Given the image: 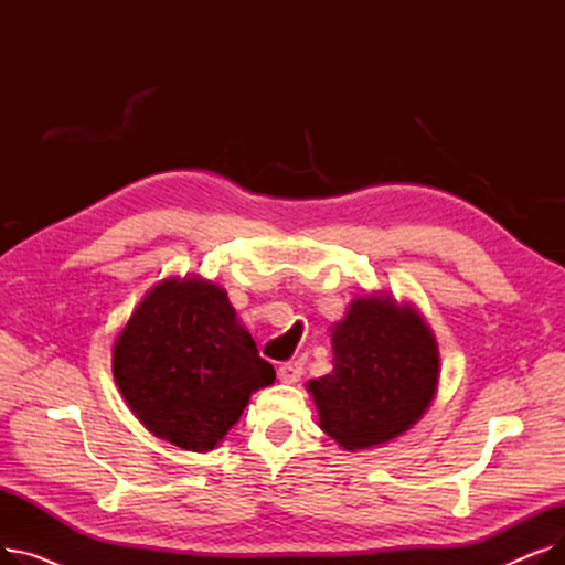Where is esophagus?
I'll use <instances>...</instances> for the list:
<instances>
[{"label": "esophagus", "instance_id": "34e87169", "mask_svg": "<svg viewBox=\"0 0 565 565\" xmlns=\"http://www.w3.org/2000/svg\"><path fill=\"white\" fill-rule=\"evenodd\" d=\"M302 373H305L302 362H286V364L279 366V380H281V382H288V384L298 382V380L302 377Z\"/></svg>", "mask_w": 565, "mask_h": 565}]
</instances>
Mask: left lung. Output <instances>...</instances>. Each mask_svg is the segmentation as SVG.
Wrapping results in <instances>:
<instances>
[{
    "mask_svg": "<svg viewBox=\"0 0 565 565\" xmlns=\"http://www.w3.org/2000/svg\"><path fill=\"white\" fill-rule=\"evenodd\" d=\"M334 371L309 382L320 428L343 449L384 444L422 419L439 375L424 318L390 298L354 300L334 328Z\"/></svg>",
    "mask_w": 565,
    "mask_h": 565,
    "instance_id": "1",
    "label": "left lung"
}]
</instances>
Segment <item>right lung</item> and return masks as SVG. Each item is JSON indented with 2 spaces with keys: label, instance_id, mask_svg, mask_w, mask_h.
<instances>
[{
  "label": "right lung",
  "instance_id": "obj_1",
  "mask_svg": "<svg viewBox=\"0 0 565 565\" xmlns=\"http://www.w3.org/2000/svg\"><path fill=\"white\" fill-rule=\"evenodd\" d=\"M114 377L137 419L188 451H211L249 396L275 382L226 292L167 279L146 295L114 343Z\"/></svg>",
  "mask_w": 565,
  "mask_h": 565
}]
</instances>
